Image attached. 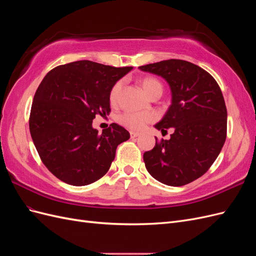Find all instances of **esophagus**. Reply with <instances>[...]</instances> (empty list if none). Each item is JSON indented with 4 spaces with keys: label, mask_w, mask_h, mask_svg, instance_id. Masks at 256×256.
<instances>
[{
    "label": "esophagus",
    "mask_w": 256,
    "mask_h": 256,
    "mask_svg": "<svg viewBox=\"0 0 256 256\" xmlns=\"http://www.w3.org/2000/svg\"><path fill=\"white\" fill-rule=\"evenodd\" d=\"M140 136V134H138V132H136V131H130V136L131 138H136V136Z\"/></svg>",
    "instance_id": "esophagus-1"
}]
</instances>
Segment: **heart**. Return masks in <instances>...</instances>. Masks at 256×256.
Segmentation results:
<instances>
[{"instance_id": "b5f03b06", "label": "heart", "mask_w": 256, "mask_h": 256, "mask_svg": "<svg viewBox=\"0 0 256 256\" xmlns=\"http://www.w3.org/2000/svg\"><path fill=\"white\" fill-rule=\"evenodd\" d=\"M141 86L143 90L146 92V95L150 97L154 94H160L162 92V85L161 83L152 76H145L141 80ZM122 88V83L118 82L112 88L110 92V102L111 104H115L118 98L120 92ZM152 120V116L147 113H134V112H126L120 116V122L125 127L132 129V130H141L145 127L147 122Z\"/></svg>"}]
</instances>
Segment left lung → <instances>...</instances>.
Listing matches in <instances>:
<instances>
[{"label": "left lung", "mask_w": 256, "mask_h": 256, "mask_svg": "<svg viewBox=\"0 0 256 256\" xmlns=\"http://www.w3.org/2000/svg\"><path fill=\"white\" fill-rule=\"evenodd\" d=\"M138 69L160 76L170 85L172 104L154 128H173L170 140L145 152L146 170L158 182L180 187L204 175L226 138L228 112L220 86L203 68L182 60H166Z\"/></svg>", "instance_id": "1"}]
</instances>
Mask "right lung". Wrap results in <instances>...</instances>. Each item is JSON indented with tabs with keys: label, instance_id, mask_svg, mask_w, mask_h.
<instances>
[{
	"label": "right lung",
	"instance_id": "add662e5",
	"mask_svg": "<svg viewBox=\"0 0 256 256\" xmlns=\"http://www.w3.org/2000/svg\"><path fill=\"white\" fill-rule=\"evenodd\" d=\"M131 69L76 60L53 68L40 84L30 132L42 164L62 182L86 186L100 180L130 138L115 122L102 134L92 125L96 115H109L110 92Z\"/></svg>",
	"mask_w": 256,
	"mask_h": 256
}]
</instances>
